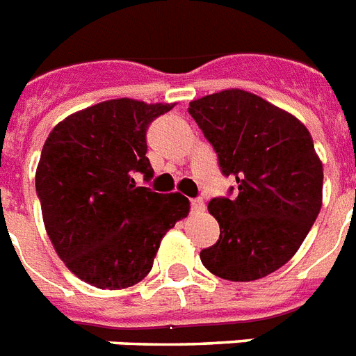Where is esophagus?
<instances>
[{
  "mask_svg": "<svg viewBox=\"0 0 356 356\" xmlns=\"http://www.w3.org/2000/svg\"><path fill=\"white\" fill-rule=\"evenodd\" d=\"M191 209H193V213H204L205 202L202 198H193L191 200Z\"/></svg>",
  "mask_w": 356,
  "mask_h": 356,
  "instance_id": "esophagus-1",
  "label": "esophagus"
}]
</instances>
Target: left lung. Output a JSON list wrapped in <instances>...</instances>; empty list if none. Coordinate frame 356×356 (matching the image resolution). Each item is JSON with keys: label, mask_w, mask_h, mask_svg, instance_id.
<instances>
[{"label": "left lung", "mask_w": 356, "mask_h": 356, "mask_svg": "<svg viewBox=\"0 0 356 356\" xmlns=\"http://www.w3.org/2000/svg\"><path fill=\"white\" fill-rule=\"evenodd\" d=\"M189 114L238 185L234 198L207 205L220 238L200 260L231 282L267 277L295 257L322 207L324 167L313 138L293 114L242 89L193 99Z\"/></svg>", "instance_id": "8db88e82"}]
</instances>
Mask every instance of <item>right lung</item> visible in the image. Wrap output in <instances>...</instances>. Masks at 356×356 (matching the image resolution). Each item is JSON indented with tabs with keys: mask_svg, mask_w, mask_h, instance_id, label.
Wrapping results in <instances>:
<instances>
[{
	"mask_svg": "<svg viewBox=\"0 0 356 356\" xmlns=\"http://www.w3.org/2000/svg\"><path fill=\"white\" fill-rule=\"evenodd\" d=\"M175 104L107 99L67 116L47 138L36 191L54 251L79 280L125 289L149 275L161 238L189 214L180 193L138 187L154 175L147 127Z\"/></svg>",
	"mask_w": 356,
	"mask_h": 356,
	"instance_id": "add662e5",
	"label": "right lung"
}]
</instances>
